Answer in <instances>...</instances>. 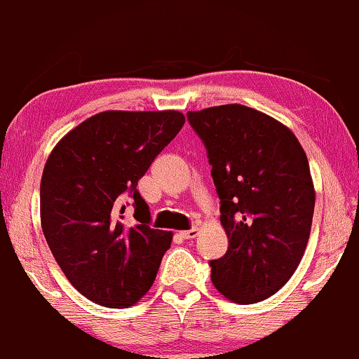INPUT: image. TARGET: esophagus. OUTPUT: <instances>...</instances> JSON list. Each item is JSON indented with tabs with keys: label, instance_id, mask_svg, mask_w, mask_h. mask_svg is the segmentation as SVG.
Instances as JSON below:
<instances>
[{
	"label": "esophagus",
	"instance_id": "34e87169",
	"mask_svg": "<svg viewBox=\"0 0 359 359\" xmlns=\"http://www.w3.org/2000/svg\"><path fill=\"white\" fill-rule=\"evenodd\" d=\"M198 234V227H191V229H187V231H181L180 236L184 238V240H194V238Z\"/></svg>",
	"mask_w": 359,
	"mask_h": 359
}]
</instances>
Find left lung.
<instances>
[{"instance_id": "left-lung-1", "label": "left lung", "mask_w": 359, "mask_h": 359, "mask_svg": "<svg viewBox=\"0 0 359 359\" xmlns=\"http://www.w3.org/2000/svg\"><path fill=\"white\" fill-rule=\"evenodd\" d=\"M187 118L205 145L229 240L224 255L209 262L212 284L234 303L267 299L291 279L310 238L306 154L287 126L241 104Z\"/></svg>"}]
</instances>
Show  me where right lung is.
Here are the masks:
<instances>
[{"label": "right lung", "mask_w": 359, "mask_h": 359, "mask_svg": "<svg viewBox=\"0 0 359 359\" xmlns=\"http://www.w3.org/2000/svg\"><path fill=\"white\" fill-rule=\"evenodd\" d=\"M184 125L178 111H104L56 145L41 181V224L73 287L132 306L156 280L171 231L150 226L138 180Z\"/></svg>", "instance_id": "1"}]
</instances>
